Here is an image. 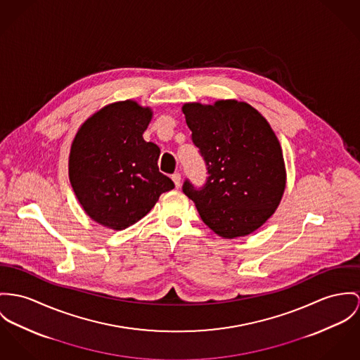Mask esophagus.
<instances>
[{
	"label": "esophagus",
	"instance_id": "34e87169",
	"mask_svg": "<svg viewBox=\"0 0 360 360\" xmlns=\"http://www.w3.org/2000/svg\"><path fill=\"white\" fill-rule=\"evenodd\" d=\"M172 181H174V184H175V186H176V188H181L182 176H181V174H179V172H175V174L172 175Z\"/></svg>",
	"mask_w": 360,
	"mask_h": 360
}]
</instances>
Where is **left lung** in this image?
I'll return each mask as SVG.
<instances>
[{
	"label": "left lung",
	"mask_w": 360,
	"mask_h": 360,
	"mask_svg": "<svg viewBox=\"0 0 360 360\" xmlns=\"http://www.w3.org/2000/svg\"><path fill=\"white\" fill-rule=\"evenodd\" d=\"M208 178L182 191L202 221L223 238L244 237L276 212L286 185L282 149L269 122L247 103L219 100L182 107Z\"/></svg>",
	"instance_id": "left-lung-1"
}]
</instances>
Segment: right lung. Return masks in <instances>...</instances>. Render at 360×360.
I'll list each match as a JSON object with an SVG mask.
<instances>
[{"label":"right lung","mask_w":360,"mask_h":360,"mask_svg":"<svg viewBox=\"0 0 360 360\" xmlns=\"http://www.w3.org/2000/svg\"><path fill=\"white\" fill-rule=\"evenodd\" d=\"M153 112L133 100L91 115L71 145L68 175L84 212L123 230L142 219L174 182L159 171L160 148L142 134Z\"/></svg>","instance_id":"right-lung-1"}]
</instances>
